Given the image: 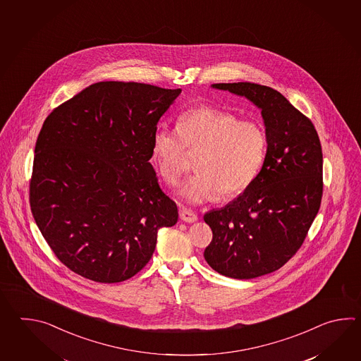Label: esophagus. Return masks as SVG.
Wrapping results in <instances>:
<instances>
[{
  "instance_id": "34e87169",
  "label": "esophagus",
  "mask_w": 361,
  "mask_h": 361,
  "mask_svg": "<svg viewBox=\"0 0 361 361\" xmlns=\"http://www.w3.org/2000/svg\"><path fill=\"white\" fill-rule=\"evenodd\" d=\"M179 216H180V219H182L183 222L193 223L197 221V215L195 214L190 209H185V207L180 209Z\"/></svg>"
}]
</instances>
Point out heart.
<instances>
[{
	"label": "heart",
	"mask_w": 361,
	"mask_h": 361,
	"mask_svg": "<svg viewBox=\"0 0 361 361\" xmlns=\"http://www.w3.org/2000/svg\"><path fill=\"white\" fill-rule=\"evenodd\" d=\"M185 149L199 152L196 173L178 188L188 204L233 199L255 182L267 156L261 123L240 120L230 111L200 106L178 117L177 130L165 125L152 135V157L162 177L174 183L185 170Z\"/></svg>",
	"instance_id": "b5f03b06"
}]
</instances>
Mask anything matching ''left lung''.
<instances>
[{
	"instance_id": "left-lung-1",
	"label": "left lung",
	"mask_w": 361,
	"mask_h": 361,
	"mask_svg": "<svg viewBox=\"0 0 361 361\" xmlns=\"http://www.w3.org/2000/svg\"><path fill=\"white\" fill-rule=\"evenodd\" d=\"M212 86L245 97L261 109L267 156L244 193L204 215L213 231L204 257L224 276H263L298 252L320 209V139L311 120L272 87L252 82Z\"/></svg>"
}]
</instances>
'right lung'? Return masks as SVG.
Instances as JSON below:
<instances>
[{"label":"right lung","mask_w":361,"mask_h":361,"mask_svg":"<svg viewBox=\"0 0 361 361\" xmlns=\"http://www.w3.org/2000/svg\"><path fill=\"white\" fill-rule=\"evenodd\" d=\"M182 92L92 84L47 116L35 148L30 202L56 258L97 283H120L151 259L157 231L178 221L151 165L157 123Z\"/></svg>","instance_id":"obj_1"}]
</instances>
